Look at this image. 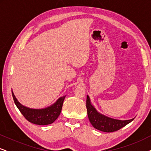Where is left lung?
I'll list each match as a JSON object with an SVG mask.
<instances>
[{"label": "left lung", "instance_id": "left-lung-1", "mask_svg": "<svg viewBox=\"0 0 151 151\" xmlns=\"http://www.w3.org/2000/svg\"><path fill=\"white\" fill-rule=\"evenodd\" d=\"M86 109L88 117L93 127L99 131L111 133L118 131L126 125L131 122L134 118L128 120H119L113 119L101 114L91 103L88 96H86Z\"/></svg>", "mask_w": 151, "mask_h": 151}]
</instances>
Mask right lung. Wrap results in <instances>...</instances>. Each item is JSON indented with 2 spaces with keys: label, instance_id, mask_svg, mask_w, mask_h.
<instances>
[{
  "label": "right lung",
  "instance_id": "1",
  "mask_svg": "<svg viewBox=\"0 0 151 151\" xmlns=\"http://www.w3.org/2000/svg\"><path fill=\"white\" fill-rule=\"evenodd\" d=\"M14 101L20 113L23 115L27 120L29 122L38 125H48L55 122L60 114L63 102L66 96H63L58 99L54 104L50 106L41 109H30L22 105L18 102L12 91Z\"/></svg>",
  "mask_w": 151,
  "mask_h": 151
}]
</instances>
